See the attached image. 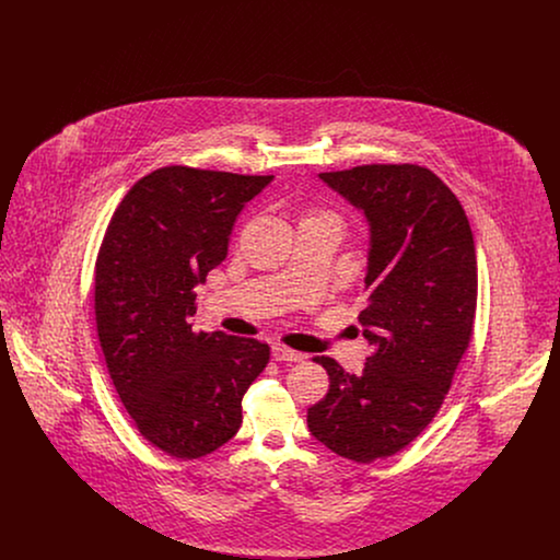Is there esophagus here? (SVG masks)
<instances>
[{"mask_svg": "<svg viewBox=\"0 0 560 560\" xmlns=\"http://www.w3.org/2000/svg\"><path fill=\"white\" fill-rule=\"evenodd\" d=\"M272 359L279 361V363H281V361H285V363H298V361H302V354L295 352L292 348L275 345V347H272Z\"/></svg>", "mask_w": 560, "mask_h": 560, "instance_id": "esophagus-1", "label": "esophagus"}]
</instances>
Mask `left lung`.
Instances as JSON below:
<instances>
[{
  "instance_id": "8db88e82",
  "label": "left lung",
  "mask_w": 560,
  "mask_h": 560,
  "mask_svg": "<svg viewBox=\"0 0 560 560\" xmlns=\"http://www.w3.org/2000/svg\"><path fill=\"white\" fill-rule=\"evenodd\" d=\"M319 178L370 224L359 323L373 350L361 375L313 359L329 390L306 422L327 450L370 464L407 447L452 386L475 325V240L462 203L427 167L359 165Z\"/></svg>"
}]
</instances>
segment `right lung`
I'll list each match as a JSON object with an SVG mask.
<instances>
[{
    "instance_id": "obj_1",
    "label": "right lung",
    "mask_w": 560,
    "mask_h": 560,
    "mask_svg": "<svg viewBox=\"0 0 560 560\" xmlns=\"http://www.w3.org/2000/svg\"><path fill=\"white\" fill-rule=\"evenodd\" d=\"M272 176L170 165L140 178L108 222L94 275L98 340L115 390L161 452L197 459L231 441L270 348L195 331V288L229 252L235 220Z\"/></svg>"
}]
</instances>
